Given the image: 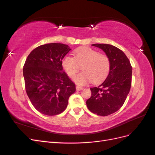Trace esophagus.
I'll return each mask as SVG.
<instances>
[{"label": "esophagus", "instance_id": "esophagus-1", "mask_svg": "<svg viewBox=\"0 0 155 155\" xmlns=\"http://www.w3.org/2000/svg\"><path fill=\"white\" fill-rule=\"evenodd\" d=\"M83 88L81 87H79V86H76V90L77 91H81L83 90Z\"/></svg>", "mask_w": 155, "mask_h": 155}]
</instances>
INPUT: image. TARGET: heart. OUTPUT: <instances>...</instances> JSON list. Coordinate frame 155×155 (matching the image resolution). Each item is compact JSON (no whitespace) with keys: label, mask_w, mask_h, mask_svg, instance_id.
I'll return each mask as SVG.
<instances>
[{"label":"heart","mask_w":155,"mask_h":155,"mask_svg":"<svg viewBox=\"0 0 155 155\" xmlns=\"http://www.w3.org/2000/svg\"><path fill=\"white\" fill-rule=\"evenodd\" d=\"M74 58L65 55L63 58L62 67L70 78H73L80 69L83 72L74 78L78 85H85L91 80L98 82L105 79L110 70V59L105 54L96 50L83 47L74 51Z\"/></svg>","instance_id":"b5f03b06"}]
</instances>
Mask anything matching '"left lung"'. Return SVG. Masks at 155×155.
I'll use <instances>...</instances> for the list:
<instances>
[{
  "label": "left lung",
  "mask_w": 155,
  "mask_h": 155,
  "mask_svg": "<svg viewBox=\"0 0 155 155\" xmlns=\"http://www.w3.org/2000/svg\"><path fill=\"white\" fill-rule=\"evenodd\" d=\"M102 49L109 58L110 66L105 80L97 87L91 88V97L87 100L89 110L105 116L122 107L130 91L132 80V66L120 49L107 44H93Z\"/></svg>",
  "instance_id": "8db88e82"
}]
</instances>
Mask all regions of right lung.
<instances>
[{"instance_id":"obj_1","label":"right lung","mask_w":155,"mask_h":155,"mask_svg":"<svg viewBox=\"0 0 155 155\" xmlns=\"http://www.w3.org/2000/svg\"><path fill=\"white\" fill-rule=\"evenodd\" d=\"M71 50L67 45L48 43L33 50L23 67L25 89L35 109L55 116L63 112L75 84L63 70V58Z\"/></svg>"}]
</instances>
